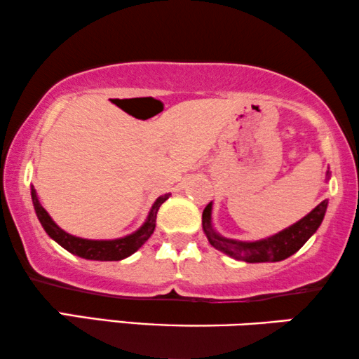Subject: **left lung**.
I'll use <instances>...</instances> for the list:
<instances>
[{"label": "left lung", "mask_w": 359, "mask_h": 359, "mask_svg": "<svg viewBox=\"0 0 359 359\" xmlns=\"http://www.w3.org/2000/svg\"><path fill=\"white\" fill-rule=\"evenodd\" d=\"M330 178V171H327V180ZM328 199H325L310 211L299 222L292 224L287 229L273 234L267 239H260L254 242H242L234 239H226L217 234L212 227L211 212L212 203H209L203 211V231L206 234L209 244L221 252L229 255L236 260H244L249 264L257 262H280V260L290 257L295 254L311 236L315 234L320 224H322L325 212H327Z\"/></svg>", "instance_id": "8db88e82"}]
</instances>
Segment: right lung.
Returning <instances> with one entry per match:
<instances>
[{
    "label": "right lung",
    "instance_id": "1",
    "mask_svg": "<svg viewBox=\"0 0 359 359\" xmlns=\"http://www.w3.org/2000/svg\"><path fill=\"white\" fill-rule=\"evenodd\" d=\"M31 198L32 204H34V211L37 214V219L43 224L44 231L48 232L50 239H54L59 245H62L64 249L74 255H79L82 259L88 260H122L128 255L142 248L145 242L150 239L156 226V212L158 209L166 199L170 198V194L160 196L153 204L150 212H148L147 221L143 222V226L137 229L132 234L118 237V239L111 241H92V239H82V237H76L69 232L62 231L60 227L53 221V217L49 216L48 211L41 206L39 199H37L34 186H31Z\"/></svg>",
    "mask_w": 359,
    "mask_h": 359
}]
</instances>
